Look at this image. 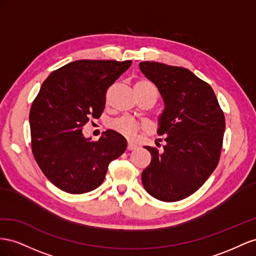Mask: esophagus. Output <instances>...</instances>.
Instances as JSON below:
<instances>
[{
	"mask_svg": "<svg viewBox=\"0 0 256 256\" xmlns=\"http://www.w3.org/2000/svg\"><path fill=\"white\" fill-rule=\"evenodd\" d=\"M135 149H137V146L135 144H133V142H128V150H135Z\"/></svg>",
	"mask_w": 256,
	"mask_h": 256,
	"instance_id": "34e87169",
	"label": "esophagus"
}]
</instances>
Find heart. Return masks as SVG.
Segmentation results:
<instances>
[{"instance_id":"b5f03b06","label":"heart","mask_w":256,"mask_h":256,"mask_svg":"<svg viewBox=\"0 0 256 256\" xmlns=\"http://www.w3.org/2000/svg\"><path fill=\"white\" fill-rule=\"evenodd\" d=\"M135 86H140V88H142V89H149V90L156 91L154 84L148 82V80H140V82H136ZM108 128L116 130V132H119L120 134H122L124 136H132L137 132V130H138L137 124L132 119L128 118V116H120V118L110 120L108 122Z\"/></svg>"}]
</instances>
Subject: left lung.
Here are the masks:
<instances>
[{"label":"left lung","mask_w":256,"mask_h":256,"mask_svg":"<svg viewBox=\"0 0 256 256\" xmlns=\"http://www.w3.org/2000/svg\"><path fill=\"white\" fill-rule=\"evenodd\" d=\"M140 68L163 98L158 134L167 135L162 151L144 147L152 158L142 184L158 200L178 202L195 193L218 166L224 112L212 88L191 70L149 61Z\"/></svg>","instance_id":"1"}]
</instances>
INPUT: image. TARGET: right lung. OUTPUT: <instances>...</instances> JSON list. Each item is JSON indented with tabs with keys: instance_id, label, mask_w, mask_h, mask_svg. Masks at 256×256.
I'll use <instances>...</instances> for the list:
<instances>
[{
	"instance_id": "right-lung-1",
	"label": "right lung",
	"mask_w": 256,
	"mask_h": 256,
	"mask_svg": "<svg viewBox=\"0 0 256 256\" xmlns=\"http://www.w3.org/2000/svg\"><path fill=\"white\" fill-rule=\"evenodd\" d=\"M132 61L78 60L54 70L42 82L30 110L32 152L48 180L70 194L98 188L108 165L126 149V140L107 130L96 142L82 128L100 118L106 93Z\"/></svg>"
}]
</instances>
